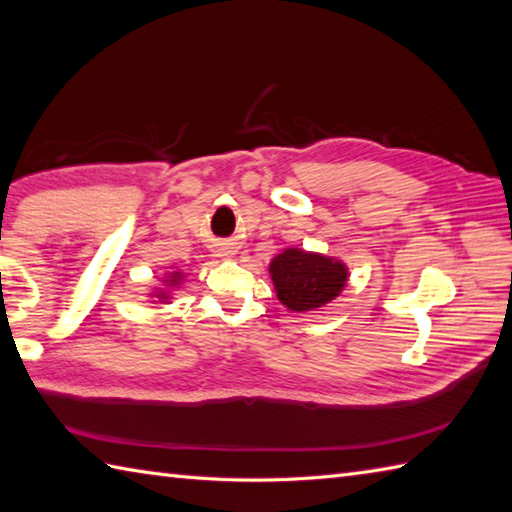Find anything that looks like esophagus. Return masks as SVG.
I'll return each mask as SVG.
<instances>
[{"label": "esophagus", "mask_w": 512, "mask_h": 512, "mask_svg": "<svg viewBox=\"0 0 512 512\" xmlns=\"http://www.w3.org/2000/svg\"><path fill=\"white\" fill-rule=\"evenodd\" d=\"M232 252H228V247H223V249H219V256H230Z\"/></svg>", "instance_id": "1"}]
</instances>
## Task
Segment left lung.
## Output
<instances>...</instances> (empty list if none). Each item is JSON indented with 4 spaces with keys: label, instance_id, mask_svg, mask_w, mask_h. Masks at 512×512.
<instances>
[{
    "label": "left lung",
    "instance_id": "8db88e82",
    "mask_svg": "<svg viewBox=\"0 0 512 512\" xmlns=\"http://www.w3.org/2000/svg\"><path fill=\"white\" fill-rule=\"evenodd\" d=\"M269 273L278 299L295 313H308L330 304L347 282V267L341 260L297 247L284 249L273 258Z\"/></svg>",
    "mask_w": 512,
    "mask_h": 512
}]
</instances>
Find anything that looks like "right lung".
<instances>
[{
    "mask_svg": "<svg viewBox=\"0 0 512 512\" xmlns=\"http://www.w3.org/2000/svg\"><path fill=\"white\" fill-rule=\"evenodd\" d=\"M180 280H182V273H180V271H171L167 284H169V286H176V284H180ZM152 297L160 299V302H165V299H169V291H156Z\"/></svg>",
    "mask_w": 512,
    "mask_h": 512,
    "instance_id": "1",
    "label": "right lung"
}]
</instances>
